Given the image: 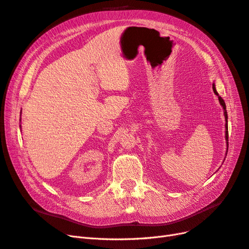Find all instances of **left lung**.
I'll return each instance as SVG.
<instances>
[{"label": "left lung", "mask_w": 249, "mask_h": 249, "mask_svg": "<svg viewBox=\"0 0 249 249\" xmlns=\"http://www.w3.org/2000/svg\"><path fill=\"white\" fill-rule=\"evenodd\" d=\"M213 91H214V93L218 96V100H219V103H220V105L222 106V108H223V110H224V117H225V140H227V146H229V131H228V112H227V107H225V103H224V101L222 100V97L221 96H219V94H218V92L216 91V88H215V85L213 84ZM229 148V147H228ZM227 148V149H228ZM227 154H228V150H227Z\"/></svg>", "instance_id": "left-lung-1"}]
</instances>
